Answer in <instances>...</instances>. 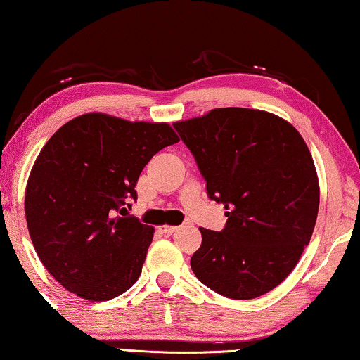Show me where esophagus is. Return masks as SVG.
Wrapping results in <instances>:
<instances>
[{
	"instance_id": "1",
	"label": "esophagus",
	"mask_w": 360,
	"mask_h": 360,
	"mask_svg": "<svg viewBox=\"0 0 360 360\" xmlns=\"http://www.w3.org/2000/svg\"><path fill=\"white\" fill-rule=\"evenodd\" d=\"M159 229H160V233L172 234V233H175V231H176V226H174V224H162V226H159Z\"/></svg>"
}]
</instances>
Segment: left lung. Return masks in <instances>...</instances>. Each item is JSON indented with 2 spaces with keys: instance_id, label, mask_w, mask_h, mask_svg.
I'll return each mask as SVG.
<instances>
[{
  "instance_id": "obj_1",
  "label": "left lung",
  "mask_w": 360,
  "mask_h": 360,
  "mask_svg": "<svg viewBox=\"0 0 360 360\" xmlns=\"http://www.w3.org/2000/svg\"><path fill=\"white\" fill-rule=\"evenodd\" d=\"M174 127L193 154L226 228H200L190 265L201 283L233 300L270 292L297 267L319 208L311 152L283 117L216 108Z\"/></svg>"
}]
</instances>
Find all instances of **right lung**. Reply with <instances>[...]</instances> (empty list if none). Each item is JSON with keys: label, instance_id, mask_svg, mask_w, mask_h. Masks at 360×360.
Instances as JSON below:
<instances>
[{"label": "right lung", "instance_id": "add662e5", "mask_svg": "<svg viewBox=\"0 0 360 360\" xmlns=\"http://www.w3.org/2000/svg\"><path fill=\"white\" fill-rule=\"evenodd\" d=\"M179 141L169 122L86 112L46 142L29 174L24 210L34 249L63 288L108 302L136 283L155 229L122 218L124 206L137 200L147 162Z\"/></svg>", "mask_w": 360, "mask_h": 360}]
</instances>
